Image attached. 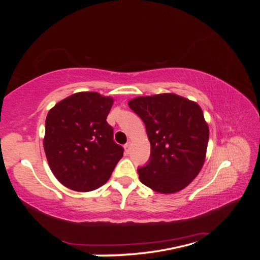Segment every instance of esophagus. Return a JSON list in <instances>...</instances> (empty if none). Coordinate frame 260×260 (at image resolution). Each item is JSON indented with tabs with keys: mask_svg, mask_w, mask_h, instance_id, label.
<instances>
[{
	"mask_svg": "<svg viewBox=\"0 0 260 260\" xmlns=\"http://www.w3.org/2000/svg\"><path fill=\"white\" fill-rule=\"evenodd\" d=\"M131 147H132V143L131 142H127L125 146H124V148H125V150H126V153H129V151H131Z\"/></svg>",
	"mask_w": 260,
	"mask_h": 260,
	"instance_id": "esophagus-1",
	"label": "esophagus"
}]
</instances>
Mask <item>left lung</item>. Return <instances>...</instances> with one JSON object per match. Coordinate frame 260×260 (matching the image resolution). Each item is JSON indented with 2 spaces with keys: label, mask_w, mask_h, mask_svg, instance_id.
<instances>
[{
  "label": "left lung",
  "mask_w": 260,
  "mask_h": 260,
  "mask_svg": "<svg viewBox=\"0 0 260 260\" xmlns=\"http://www.w3.org/2000/svg\"><path fill=\"white\" fill-rule=\"evenodd\" d=\"M128 105L146 125L151 146L147 165L138 169L141 182L161 193L187 187L204 164L209 142L200 105L175 94L136 98Z\"/></svg>",
  "instance_id": "8db88e82"
}]
</instances>
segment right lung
<instances>
[{"label": "right lung", "instance_id": "obj_1", "mask_svg": "<svg viewBox=\"0 0 260 260\" xmlns=\"http://www.w3.org/2000/svg\"><path fill=\"white\" fill-rule=\"evenodd\" d=\"M112 103L111 98L82 91L48 112L43 147L50 170L65 187L95 190L108 181L124 155L107 121Z\"/></svg>", "mask_w": 260, "mask_h": 260}]
</instances>
